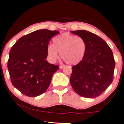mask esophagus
<instances>
[{"instance_id": "esophagus-1", "label": "esophagus", "mask_w": 124, "mask_h": 124, "mask_svg": "<svg viewBox=\"0 0 124 124\" xmlns=\"http://www.w3.org/2000/svg\"><path fill=\"white\" fill-rule=\"evenodd\" d=\"M65 67V66H64V65H61L60 66V69H63V68Z\"/></svg>"}]
</instances>
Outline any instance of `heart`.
<instances>
[{
	"mask_svg": "<svg viewBox=\"0 0 124 124\" xmlns=\"http://www.w3.org/2000/svg\"><path fill=\"white\" fill-rule=\"evenodd\" d=\"M53 44L47 47V57L54 63L59 58V53L62 60L67 64L75 65L83 60L86 50V44L83 38L69 33H63L54 38Z\"/></svg>",
	"mask_w": 124,
	"mask_h": 124,
	"instance_id": "obj_1",
	"label": "heart"
}]
</instances>
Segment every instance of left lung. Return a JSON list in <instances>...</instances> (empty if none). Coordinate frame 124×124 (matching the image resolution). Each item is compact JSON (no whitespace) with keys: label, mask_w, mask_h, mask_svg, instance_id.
<instances>
[{"label":"left lung","mask_w":124,"mask_h":124,"mask_svg":"<svg viewBox=\"0 0 124 124\" xmlns=\"http://www.w3.org/2000/svg\"><path fill=\"white\" fill-rule=\"evenodd\" d=\"M86 42L83 60L72 67L70 84L78 94L95 98L107 89L114 79L115 61L112 50L105 41L86 30L71 31Z\"/></svg>","instance_id":"left-lung-1"}]
</instances>
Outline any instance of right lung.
I'll list each match as a JSON object with an SVG mask.
<instances>
[{"label": "right lung", "instance_id": "add662e5", "mask_svg": "<svg viewBox=\"0 0 124 124\" xmlns=\"http://www.w3.org/2000/svg\"><path fill=\"white\" fill-rule=\"evenodd\" d=\"M60 32L36 30L20 38L12 47L8 69L12 84L27 97L42 94L47 90L59 66L50 64L46 49L52 37Z\"/></svg>", "mask_w": 124, "mask_h": 124}]
</instances>
